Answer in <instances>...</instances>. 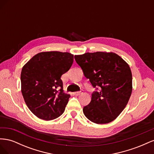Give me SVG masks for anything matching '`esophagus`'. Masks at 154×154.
<instances>
[{
    "label": "esophagus",
    "mask_w": 154,
    "mask_h": 154,
    "mask_svg": "<svg viewBox=\"0 0 154 154\" xmlns=\"http://www.w3.org/2000/svg\"><path fill=\"white\" fill-rule=\"evenodd\" d=\"M83 94V91H78V92H74V94H75L76 96H78V95H80Z\"/></svg>",
    "instance_id": "esophagus-1"
}]
</instances>
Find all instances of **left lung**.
I'll list each match as a JSON object with an SVG mask.
<instances>
[{
	"label": "left lung",
	"instance_id": "obj_1",
	"mask_svg": "<svg viewBox=\"0 0 154 154\" xmlns=\"http://www.w3.org/2000/svg\"><path fill=\"white\" fill-rule=\"evenodd\" d=\"M84 76L97 91L83 107L87 119L96 124L112 122L127 105L132 91V75L128 64L114 53H86L74 56Z\"/></svg>",
	"mask_w": 154,
	"mask_h": 154
}]
</instances>
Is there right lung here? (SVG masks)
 Instances as JSON below:
<instances>
[{
  "label": "right lung",
  "instance_id": "obj_1",
  "mask_svg": "<svg viewBox=\"0 0 154 154\" xmlns=\"http://www.w3.org/2000/svg\"><path fill=\"white\" fill-rule=\"evenodd\" d=\"M74 55L59 51L41 52L22 67L21 91L29 109L45 121L61 116L70 94L63 90L61 76L71 68Z\"/></svg>",
  "mask_w": 154,
  "mask_h": 154
}]
</instances>
